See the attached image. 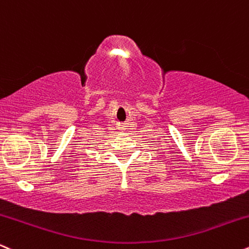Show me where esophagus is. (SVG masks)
I'll return each mask as SVG.
<instances>
[{"label":"esophagus","instance_id":"1","mask_svg":"<svg viewBox=\"0 0 249 249\" xmlns=\"http://www.w3.org/2000/svg\"><path fill=\"white\" fill-rule=\"evenodd\" d=\"M128 125H125V124H120V127H119V129L121 130V131H125L128 129Z\"/></svg>","mask_w":249,"mask_h":249}]
</instances>
